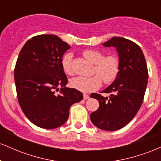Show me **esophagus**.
Here are the masks:
<instances>
[{
  "label": "esophagus",
  "instance_id": "obj_1",
  "mask_svg": "<svg viewBox=\"0 0 161 161\" xmlns=\"http://www.w3.org/2000/svg\"><path fill=\"white\" fill-rule=\"evenodd\" d=\"M89 97H90V96L88 95H86V94H83V98H84L85 100L88 99Z\"/></svg>",
  "mask_w": 161,
  "mask_h": 161
}]
</instances>
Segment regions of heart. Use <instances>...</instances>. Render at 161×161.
Returning <instances> with one entry per match:
<instances>
[{"label": "heart", "mask_w": 161, "mask_h": 161, "mask_svg": "<svg viewBox=\"0 0 161 161\" xmlns=\"http://www.w3.org/2000/svg\"><path fill=\"white\" fill-rule=\"evenodd\" d=\"M83 55L87 60L95 64V73L92 76H79L73 78L70 85L73 88L82 92H91L98 89L102 84V79L105 83H110L115 80L119 71V59L114 55L104 57L101 51L97 50L88 49L83 51ZM73 55L67 53L62 59V66L64 72L67 74L73 73Z\"/></svg>", "instance_id": "obj_1"}]
</instances>
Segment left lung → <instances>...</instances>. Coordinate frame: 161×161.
<instances>
[{"instance_id": "8db88e82", "label": "left lung", "mask_w": 161, "mask_h": 161, "mask_svg": "<svg viewBox=\"0 0 161 161\" xmlns=\"http://www.w3.org/2000/svg\"><path fill=\"white\" fill-rule=\"evenodd\" d=\"M103 45L116 48L119 71L112 84L101 92L109 97L91 95L98 101L99 108L92 113L90 119L98 129L112 132L124 127L136 115L143 101L148 73L144 53L135 42L113 37Z\"/></svg>"}]
</instances>
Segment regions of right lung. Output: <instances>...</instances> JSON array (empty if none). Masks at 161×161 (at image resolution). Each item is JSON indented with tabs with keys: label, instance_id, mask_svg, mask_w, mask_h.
<instances>
[{
	"label": "right lung",
	"instance_id": "1",
	"mask_svg": "<svg viewBox=\"0 0 161 161\" xmlns=\"http://www.w3.org/2000/svg\"><path fill=\"white\" fill-rule=\"evenodd\" d=\"M70 47L55 35H40L28 40L18 56L14 79L19 104L28 119L41 128L64 125L70 107L83 98L82 92L66 87L62 57Z\"/></svg>",
	"mask_w": 161,
	"mask_h": 161
}]
</instances>
